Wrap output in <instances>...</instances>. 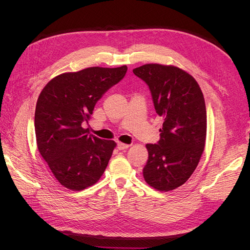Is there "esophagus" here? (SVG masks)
Wrapping results in <instances>:
<instances>
[{"mask_svg":"<svg viewBox=\"0 0 250 250\" xmlns=\"http://www.w3.org/2000/svg\"><path fill=\"white\" fill-rule=\"evenodd\" d=\"M129 147H130V145H128V144H124V143H121V142L117 144V149L118 150H125Z\"/></svg>","mask_w":250,"mask_h":250,"instance_id":"1","label":"esophagus"}]
</instances>
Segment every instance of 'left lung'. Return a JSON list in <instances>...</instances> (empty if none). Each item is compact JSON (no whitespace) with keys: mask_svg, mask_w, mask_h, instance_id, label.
<instances>
[{"mask_svg":"<svg viewBox=\"0 0 250 250\" xmlns=\"http://www.w3.org/2000/svg\"><path fill=\"white\" fill-rule=\"evenodd\" d=\"M152 93L163 117L160 140L147 144L145 181L160 191L173 190L191 176L205 149L207 111L203 92L188 72L171 64L146 63L133 70Z\"/></svg>","mask_w":250,"mask_h":250,"instance_id":"8db88e82","label":"left lung"}]
</instances>
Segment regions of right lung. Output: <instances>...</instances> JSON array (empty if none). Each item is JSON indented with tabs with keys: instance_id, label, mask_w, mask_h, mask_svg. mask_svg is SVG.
I'll list each match as a JSON object with an SVG mask.
<instances>
[{
	"instance_id": "1",
	"label": "right lung",
	"mask_w": 250,
	"mask_h": 250,
	"mask_svg": "<svg viewBox=\"0 0 250 250\" xmlns=\"http://www.w3.org/2000/svg\"><path fill=\"white\" fill-rule=\"evenodd\" d=\"M126 70L122 65L62 73L52 78L39 94L34 116L37 148L65 188L79 191L95 185L107 167L116 143L88 135L82 125Z\"/></svg>"
}]
</instances>
